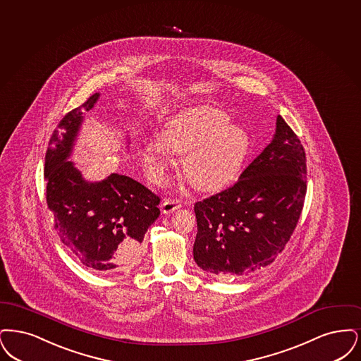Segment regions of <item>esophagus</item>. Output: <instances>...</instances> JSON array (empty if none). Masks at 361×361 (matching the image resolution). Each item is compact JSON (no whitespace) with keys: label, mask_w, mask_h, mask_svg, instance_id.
Here are the masks:
<instances>
[{"label":"esophagus","mask_w":361,"mask_h":361,"mask_svg":"<svg viewBox=\"0 0 361 361\" xmlns=\"http://www.w3.org/2000/svg\"><path fill=\"white\" fill-rule=\"evenodd\" d=\"M179 207H182V202L180 201H178V200H164L163 204H161V212L164 214H170V213H173Z\"/></svg>","instance_id":"esophagus-1"}]
</instances>
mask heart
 <instances>
[{"label":"heart","mask_w":361,"mask_h":361,"mask_svg":"<svg viewBox=\"0 0 361 361\" xmlns=\"http://www.w3.org/2000/svg\"><path fill=\"white\" fill-rule=\"evenodd\" d=\"M245 128L232 124L229 114L210 106L179 111L163 128V137L142 142L140 157L154 182H163L176 164V154H186L183 170L201 190H219L241 171L250 154Z\"/></svg>","instance_id":"b5f03b06"}]
</instances>
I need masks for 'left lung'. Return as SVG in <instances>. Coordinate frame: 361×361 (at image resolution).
Instances as JSON below:
<instances>
[{"label": "left lung", "mask_w": 361, "mask_h": 361, "mask_svg": "<svg viewBox=\"0 0 361 361\" xmlns=\"http://www.w3.org/2000/svg\"><path fill=\"white\" fill-rule=\"evenodd\" d=\"M306 154L278 116L272 141L233 186L194 204V260L220 279L269 266L298 224L306 197Z\"/></svg>", "instance_id": "8db88e82"}]
</instances>
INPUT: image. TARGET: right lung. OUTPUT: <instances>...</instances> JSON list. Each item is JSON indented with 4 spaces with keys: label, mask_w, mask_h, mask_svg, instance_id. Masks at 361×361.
I'll use <instances>...</instances> for the list:
<instances>
[{
    "label": "right lung",
    "mask_w": 361,
    "mask_h": 361,
    "mask_svg": "<svg viewBox=\"0 0 361 361\" xmlns=\"http://www.w3.org/2000/svg\"><path fill=\"white\" fill-rule=\"evenodd\" d=\"M98 98L95 93L68 111L54 130L44 166L46 197L61 241L83 266L105 275L128 274L140 262L145 232L160 214V198L126 175L89 182L68 160L82 114Z\"/></svg>",
    "instance_id": "1"
}]
</instances>
